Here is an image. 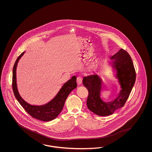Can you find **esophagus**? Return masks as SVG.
I'll return each mask as SVG.
<instances>
[{
    "mask_svg": "<svg viewBox=\"0 0 152 152\" xmlns=\"http://www.w3.org/2000/svg\"><path fill=\"white\" fill-rule=\"evenodd\" d=\"M82 83H83L82 78H81L80 77H78L77 78V83L78 84V85H80L82 84Z\"/></svg>",
    "mask_w": 152,
    "mask_h": 152,
    "instance_id": "esophagus-1",
    "label": "esophagus"
}]
</instances>
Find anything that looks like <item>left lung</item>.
Masks as SVG:
<instances>
[{
	"label": "left lung",
	"instance_id": "obj_1",
	"mask_svg": "<svg viewBox=\"0 0 152 152\" xmlns=\"http://www.w3.org/2000/svg\"><path fill=\"white\" fill-rule=\"evenodd\" d=\"M110 64L120 86L119 92L113 101L105 102L101 98L103 81L98 74H90L83 77V85L88 91L86 102L88 109L102 116L111 115L124 105L136 78L133 61L126 51L120 49L111 57Z\"/></svg>",
	"mask_w": 152,
	"mask_h": 152
}]
</instances>
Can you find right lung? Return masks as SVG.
<instances>
[{
    "label": "right lung",
    "mask_w": 152,
    "mask_h": 152,
    "mask_svg": "<svg viewBox=\"0 0 152 152\" xmlns=\"http://www.w3.org/2000/svg\"><path fill=\"white\" fill-rule=\"evenodd\" d=\"M25 52L26 51L23 52L17 58L13 66L12 87L14 96L24 110L33 118L43 121H51L55 119L60 114L63 109L67 97L70 92L77 88L76 77L74 76L68 81L64 83L55 96L46 104L42 105H33L29 104L20 96L17 84V67L19 61Z\"/></svg>",
    "instance_id": "1"
}]
</instances>
